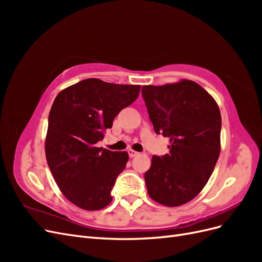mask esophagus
Here are the masks:
<instances>
[{
    "mask_svg": "<svg viewBox=\"0 0 262 262\" xmlns=\"http://www.w3.org/2000/svg\"><path fill=\"white\" fill-rule=\"evenodd\" d=\"M128 154H129V156H130V157H134V156H137L139 153H138V152H136V150H133V149L129 148V149H128Z\"/></svg>",
    "mask_w": 262,
    "mask_h": 262,
    "instance_id": "1",
    "label": "esophagus"
}]
</instances>
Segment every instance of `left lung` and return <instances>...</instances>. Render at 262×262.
<instances>
[{"mask_svg": "<svg viewBox=\"0 0 262 262\" xmlns=\"http://www.w3.org/2000/svg\"><path fill=\"white\" fill-rule=\"evenodd\" d=\"M149 120L170 140L169 153L152 157L147 193L166 207L191 201L207 184L220 156L222 119L211 95L192 81L142 87Z\"/></svg>", "mask_w": 262, "mask_h": 262, "instance_id": "1", "label": "left lung"}]
</instances>
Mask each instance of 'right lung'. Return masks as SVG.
<instances>
[{
	"label": "right lung",
	"instance_id": "1",
	"mask_svg": "<svg viewBox=\"0 0 262 262\" xmlns=\"http://www.w3.org/2000/svg\"><path fill=\"white\" fill-rule=\"evenodd\" d=\"M140 89L87 78L55 97L46 157L62 193L78 208L95 211L112 202V190L129 156L96 144L112 128L115 117L138 98Z\"/></svg>",
	"mask_w": 262,
	"mask_h": 262
}]
</instances>
